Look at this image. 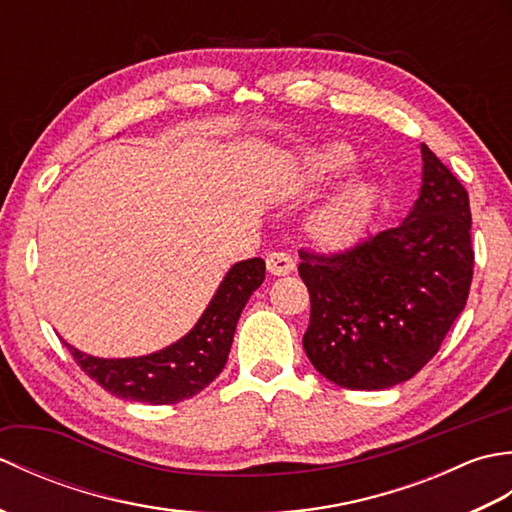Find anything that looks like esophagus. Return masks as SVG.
I'll return each instance as SVG.
<instances>
[{"mask_svg":"<svg viewBox=\"0 0 512 512\" xmlns=\"http://www.w3.org/2000/svg\"><path fill=\"white\" fill-rule=\"evenodd\" d=\"M266 268L270 275L284 277L295 270V259H292L288 253H284V250H275V253H270L266 257Z\"/></svg>","mask_w":512,"mask_h":512,"instance_id":"34e87169","label":"esophagus"}]
</instances>
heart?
Masks as SVG:
<instances>
[{"mask_svg": "<svg viewBox=\"0 0 512 512\" xmlns=\"http://www.w3.org/2000/svg\"><path fill=\"white\" fill-rule=\"evenodd\" d=\"M354 162V151L343 143H332L312 154L303 173V187L317 189L336 178ZM374 206V187L367 180H352L334 191L310 215L308 233L321 248L339 250L352 246L363 235Z\"/></svg>", "mask_w": 512, "mask_h": 512, "instance_id": "obj_1", "label": "heart"}]
</instances>
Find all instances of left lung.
Returning <instances> with one entry per match:
<instances>
[{"label": "left lung", "instance_id": "8db88e82", "mask_svg": "<svg viewBox=\"0 0 512 512\" xmlns=\"http://www.w3.org/2000/svg\"><path fill=\"white\" fill-rule=\"evenodd\" d=\"M420 151L418 200L398 226L345 253H299L310 292L303 350L339 387L387 389L416 376L469 299V193L427 145Z\"/></svg>", "mask_w": 512, "mask_h": 512}]
</instances>
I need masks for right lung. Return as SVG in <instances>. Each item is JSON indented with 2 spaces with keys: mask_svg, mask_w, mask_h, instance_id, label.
I'll return each mask as SVG.
<instances>
[{
  "mask_svg": "<svg viewBox=\"0 0 512 512\" xmlns=\"http://www.w3.org/2000/svg\"><path fill=\"white\" fill-rule=\"evenodd\" d=\"M264 277L266 262L262 257L231 266L191 332L154 354L99 358L63 343L83 372L116 398L173 405L200 394L220 376L231 352L239 314L250 295L262 286Z\"/></svg>",
  "mask_w": 512,
  "mask_h": 512,
  "instance_id": "1",
  "label": "right lung"
}]
</instances>
